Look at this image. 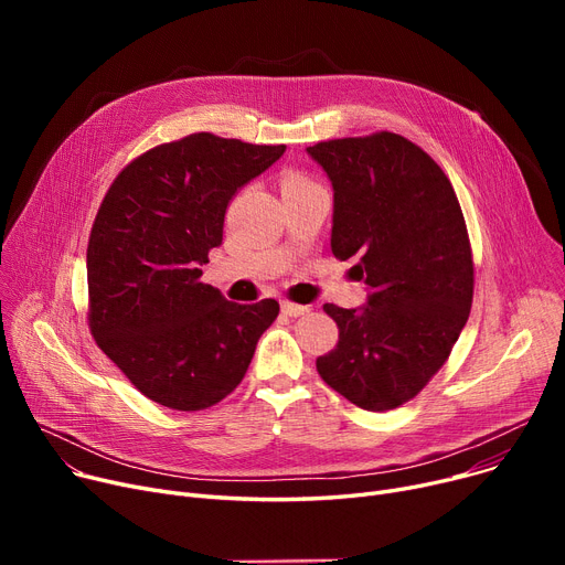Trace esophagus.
<instances>
[{
  "mask_svg": "<svg viewBox=\"0 0 565 565\" xmlns=\"http://www.w3.org/2000/svg\"><path fill=\"white\" fill-rule=\"evenodd\" d=\"M281 311L286 313V316H292V318H298V316H305V313H309L311 311V307H307V305H295V302H281Z\"/></svg>",
  "mask_w": 565,
  "mask_h": 565,
  "instance_id": "34e87169",
  "label": "esophagus"
}]
</instances>
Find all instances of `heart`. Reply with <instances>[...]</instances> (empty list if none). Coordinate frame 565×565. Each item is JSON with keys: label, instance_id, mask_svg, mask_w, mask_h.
<instances>
[{"label": "heart", "instance_id": "b5f03b06", "mask_svg": "<svg viewBox=\"0 0 565 565\" xmlns=\"http://www.w3.org/2000/svg\"><path fill=\"white\" fill-rule=\"evenodd\" d=\"M298 183H309V178L307 175H302V173H288L286 178H284V183L281 185H298Z\"/></svg>", "mask_w": 565, "mask_h": 565}]
</instances>
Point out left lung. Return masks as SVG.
I'll return each mask as SVG.
<instances>
[{"label": "left lung", "mask_w": 565, "mask_h": 565, "mask_svg": "<svg viewBox=\"0 0 565 565\" xmlns=\"http://www.w3.org/2000/svg\"><path fill=\"white\" fill-rule=\"evenodd\" d=\"M307 151L334 188L332 254L358 260L350 275L371 288L360 311L322 307L339 343L316 369L358 407L396 409L449 360L471 311L462 207L441 167L396 132L318 141Z\"/></svg>", "instance_id": "obj_1"}]
</instances>
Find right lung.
<instances>
[{
	"label": "right lung",
	"instance_id": "obj_1",
	"mask_svg": "<svg viewBox=\"0 0 565 565\" xmlns=\"http://www.w3.org/2000/svg\"><path fill=\"white\" fill-rule=\"evenodd\" d=\"M286 146L194 132L126 164L86 247L88 330L146 398L196 412L243 382L279 302L235 305L201 281L228 201Z\"/></svg>",
	"mask_w": 565,
	"mask_h": 565
}]
</instances>
